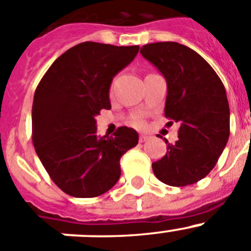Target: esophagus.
I'll list each match as a JSON object with an SVG mask.
<instances>
[{"label":"esophagus","instance_id":"1","mask_svg":"<svg viewBox=\"0 0 251 251\" xmlns=\"http://www.w3.org/2000/svg\"><path fill=\"white\" fill-rule=\"evenodd\" d=\"M149 139H150L149 135H145V133H141V135H140V137H139L140 142H145V141H147Z\"/></svg>","mask_w":251,"mask_h":251}]
</instances>
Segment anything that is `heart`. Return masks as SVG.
<instances>
[{
  "mask_svg": "<svg viewBox=\"0 0 251 251\" xmlns=\"http://www.w3.org/2000/svg\"><path fill=\"white\" fill-rule=\"evenodd\" d=\"M131 124L135 126H141L142 125V120L140 116H133L132 119H131Z\"/></svg>",
  "mask_w": 251,
  "mask_h": 251,
  "instance_id": "1",
  "label": "heart"
}]
</instances>
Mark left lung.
I'll return each mask as SVG.
<instances>
[{"mask_svg":"<svg viewBox=\"0 0 251 251\" xmlns=\"http://www.w3.org/2000/svg\"><path fill=\"white\" fill-rule=\"evenodd\" d=\"M144 58L167 81L165 116L179 123L178 140L152 163L163 183L184 187L197 183L214 168L230 132L226 88L212 67L197 51L176 42L141 47ZM172 123V121H170Z\"/></svg>","mask_w":251,"mask_h":251,"instance_id":"1","label":"left lung"}]
</instances>
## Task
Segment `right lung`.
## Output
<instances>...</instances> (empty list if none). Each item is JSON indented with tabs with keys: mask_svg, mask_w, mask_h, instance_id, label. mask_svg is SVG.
<instances>
[{
	"mask_svg": "<svg viewBox=\"0 0 251 251\" xmlns=\"http://www.w3.org/2000/svg\"><path fill=\"white\" fill-rule=\"evenodd\" d=\"M139 46L84 42L49 67L34 93L32 141L49 177L76 198L101 196L121 175L120 158L139 142L121 126L100 137L95 116L110 109L112 78L136 57Z\"/></svg>",
	"mask_w": 251,
	"mask_h": 251,
	"instance_id": "obj_1",
	"label": "right lung"
}]
</instances>
